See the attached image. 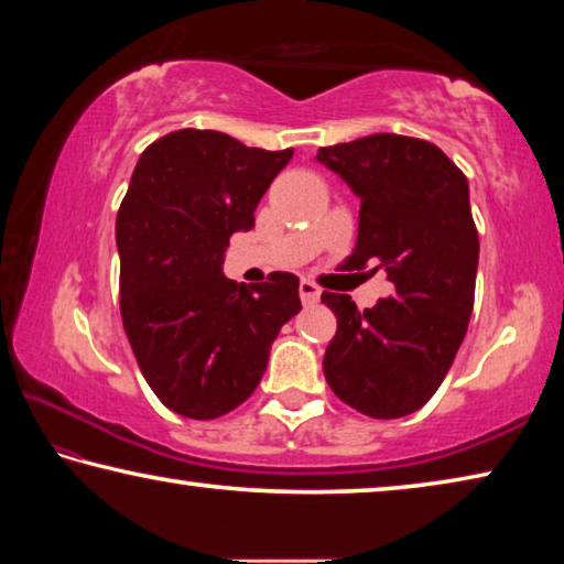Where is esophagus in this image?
<instances>
[{
    "instance_id": "1",
    "label": "esophagus",
    "mask_w": 564,
    "mask_h": 564,
    "mask_svg": "<svg viewBox=\"0 0 564 564\" xmlns=\"http://www.w3.org/2000/svg\"><path fill=\"white\" fill-rule=\"evenodd\" d=\"M299 293H301L303 306H314V303H318V299H321L318 285L314 281H306V279L299 283Z\"/></svg>"
}]
</instances>
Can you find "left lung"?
<instances>
[{
  "label": "left lung",
  "mask_w": 564,
  "mask_h": 564,
  "mask_svg": "<svg viewBox=\"0 0 564 564\" xmlns=\"http://www.w3.org/2000/svg\"><path fill=\"white\" fill-rule=\"evenodd\" d=\"M361 198L348 265L373 263L394 296L356 308L324 291L338 318L324 356L328 387L373 419L422 409L440 389L467 334L479 263L469 183L432 142L391 135L321 148L316 155Z\"/></svg>",
  "instance_id": "left-lung-1"
}]
</instances>
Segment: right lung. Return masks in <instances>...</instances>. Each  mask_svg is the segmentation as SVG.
<instances>
[{"instance_id":"add662e5","label":"right lung","mask_w":564,"mask_h":564,"mask_svg":"<svg viewBox=\"0 0 564 564\" xmlns=\"http://www.w3.org/2000/svg\"><path fill=\"white\" fill-rule=\"evenodd\" d=\"M293 150L246 148L216 130H175L140 155L120 205V314L142 377L167 409L218 419L253 394L271 344L301 311L299 279L223 275L228 240Z\"/></svg>"}]
</instances>
